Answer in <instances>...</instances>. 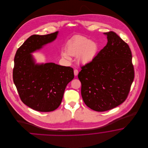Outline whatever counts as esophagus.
<instances>
[{
  "mask_svg": "<svg viewBox=\"0 0 148 148\" xmlns=\"http://www.w3.org/2000/svg\"><path fill=\"white\" fill-rule=\"evenodd\" d=\"M74 75H75V76H77L79 71H78L77 69H75V70L74 71Z\"/></svg>",
  "mask_w": 148,
  "mask_h": 148,
  "instance_id": "esophagus-1",
  "label": "esophagus"
}]
</instances>
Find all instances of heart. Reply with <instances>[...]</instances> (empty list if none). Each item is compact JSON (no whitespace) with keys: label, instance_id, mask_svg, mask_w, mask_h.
I'll return each instance as SVG.
<instances>
[{"label":"heart","instance_id":"obj_1","mask_svg":"<svg viewBox=\"0 0 148 148\" xmlns=\"http://www.w3.org/2000/svg\"><path fill=\"white\" fill-rule=\"evenodd\" d=\"M98 50L96 42L90 41L84 36H77L68 44L66 52H63L62 56L66 59L70 60L71 56H78V60L82 64L90 63L95 58Z\"/></svg>","mask_w":148,"mask_h":148}]
</instances>
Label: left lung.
<instances>
[{
	"label": "left lung",
	"mask_w": 148,
	"mask_h": 148,
	"mask_svg": "<svg viewBox=\"0 0 148 148\" xmlns=\"http://www.w3.org/2000/svg\"><path fill=\"white\" fill-rule=\"evenodd\" d=\"M108 42L90 63L81 66L78 78L87 106L104 112L122 104L127 98L134 78L130 49L119 35L104 33Z\"/></svg>",
	"instance_id": "obj_1"
}]
</instances>
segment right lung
<instances>
[{"label":"right lung","mask_w":148,"mask_h":148,"mask_svg":"<svg viewBox=\"0 0 148 148\" xmlns=\"http://www.w3.org/2000/svg\"><path fill=\"white\" fill-rule=\"evenodd\" d=\"M58 32L30 36L17 50L13 78L22 102L42 112H51L60 105L67 84L74 77L73 69L53 63L35 64L30 53L56 39Z\"/></svg>","instance_id":"add662e5"}]
</instances>
